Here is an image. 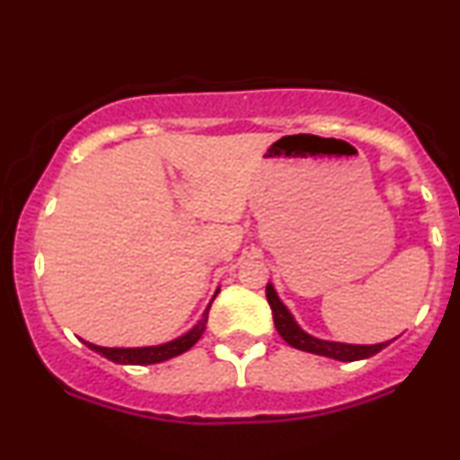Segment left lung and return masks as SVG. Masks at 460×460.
I'll use <instances>...</instances> for the list:
<instances>
[{"mask_svg": "<svg viewBox=\"0 0 460 460\" xmlns=\"http://www.w3.org/2000/svg\"><path fill=\"white\" fill-rule=\"evenodd\" d=\"M265 296H268L270 308H272L274 325L276 330H279V334L283 336L285 342H289L291 347H296V349L300 351H308L314 353V356H323L330 359H339V362H356V359L373 358L375 353L385 349L392 342L385 341L377 342V345H351V342L317 339V336L308 334L306 330L300 328V323H297L289 308H287L283 300H280L272 283H268V287H265Z\"/></svg>", "mask_w": 460, "mask_h": 460, "instance_id": "obj_1", "label": "left lung"}]
</instances>
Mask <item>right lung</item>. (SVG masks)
<instances>
[{"mask_svg": "<svg viewBox=\"0 0 460 460\" xmlns=\"http://www.w3.org/2000/svg\"><path fill=\"white\" fill-rule=\"evenodd\" d=\"M220 289H216V293L212 296V300L206 306V311H203L201 319L197 321L195 325H192L190 330L186 332V334L177 336V339L169 341V342H163V345H149V347H101V345H93V342H85L87 347H90L92 351L101 353L102 358L111 359V362L115 364H137V367H143V364H158V362H164V359H171L175 356H180V353H184L190 349L195 342L201 339L203 332H206V325H208V314H209V308H212V302L214 297L218 296Z\"/></svg>", "mask_w": 460, "mask_h": 460, "instance_id": "right-lung-1", "label": "right lung"}]
</instances>
